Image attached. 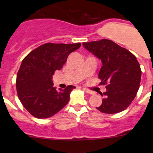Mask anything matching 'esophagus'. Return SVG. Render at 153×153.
<instances>
[{"label":"esophagus","instance_id":"34e87169","mask_svg":"<svg viewBox=\"0 0 153 153\" xmlns=\"http://www.w3.org/2000/svg\"><path fill=\"white\" fill-rule=\"evenodd\" d=\"M83 90L85 91V92H87V93L90 94V95H93V94H94V92H93V91L89 90V89H86V88H83Z\"/></svg>","mask_w":153,"mask_h":153}]
</instances>
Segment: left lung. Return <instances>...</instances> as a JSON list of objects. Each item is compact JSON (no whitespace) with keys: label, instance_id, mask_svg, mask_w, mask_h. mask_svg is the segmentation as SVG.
<instances>
[{"label":"left lung","instance_id":"8db88e82","mask_svg":"<svg viewBox=\"0 0 153 153\" xmlns=\"http://www.w3.org/2000/svg\"><path fill=\"white\" fill-rule=\"evenodd\" d=\"M83 46L102 62L98 78L101 84H106V91L100 93L104 98L97 109L106 114L124 111L136 96L141 82V67L135 56L107 39L83 43Z\"/></svg>","mask_w":153,"mask_h":153}]
</instances>
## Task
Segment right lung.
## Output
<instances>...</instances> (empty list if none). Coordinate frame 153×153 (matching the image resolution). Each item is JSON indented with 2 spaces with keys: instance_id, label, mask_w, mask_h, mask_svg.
Listing matches in <instances>:
<instances>
[{
  "instance_id": "1",
  "label": "right lung",
  "mask_w": 153,
  "mask_h": 153,
  "mask_svg": "<svg viewBox=\"0 0 153 153\" xmlns=\"http://www.w3.org/2000/svg\"><path fill=\"white\" fill-rule=\"evenodd\" d=\"M81 47L47 43L40 46L24 58L17 74L18 96L26 109L37 118H47L63 109L69 101L75 86L57 90L52 78L60 70L71 52Z\"/></svg>"
}]
</instances>
